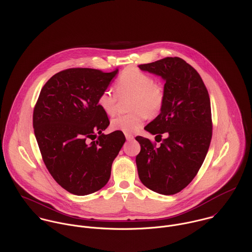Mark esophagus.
Returning a JSON list of instances; mask_svg holds the SVG:
<instances>
[{"label": "esophagus", "instance_id": "34e87169", "mask_svg": "<svg viewBox=\"0 0 252 252\" xmlns=\"http://www.w3.org/2000/svg\"><path fill=\"white\" fill-rule=\"evenodd\" d=\"M125 137H126V139H127V141H133V140L135 139V137H134L132 134H128V133L125 134Z\"/></svg>", "mask_w": 252, "mask_h": 252}]
</instances>
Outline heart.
Listing matches in <instances>:
<instances>
[{"mask_svg":"<svg viewBox=\"0 0 252 252\" xmlns=\"http://www.w3.org/2000/svg\"><path fill=\"white\" fill-rule=\"evenodd\" d=\"M115 93L104 90L98 98V106L108 115H112L117 109L119 99H129V109L126 114L115 116L110 121L113 130L132 133L139 130L144 124L146 115L155 116L163 107L165 92L159 82L138 69L129 68L123 71L114 84Z\"/></svg>","mask_w":252,"mask_h":252,"instance_id":"b5f03b06","label":"heart"}]
</instances>
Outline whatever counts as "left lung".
Segmentation results:
<instances>
[{
    "instance_id": "obj_1",
    "label": "left lung",
    "mask_w": 252,
    "mask_h": 252,
    "mask_svg": "<svg viewBox=\"0 0 252 252\" xmlns=\"http://www.w3.org/2000/svg\"><path fill=\"white\" fill-rule=\"evenodd\" d=\"M139 68L165 81L163 107L144 127L157 143L162 141L161 145L136 137L141 144L136 157L139 178L156 193L174 195L195 178L208 153L213 135L210 96L200 74L179 57ZM162 133L167 136L165 139Z\"/></svg>"
}]
</instances>
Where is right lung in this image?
I'll list each match as a JSON object with an SVG mask.
<instances>
[{
  "mask_svg": "<svg viewBox=\"0 0 252 252\" xmlns=\"http://www.w3.org/2000/svg\"><path fill=\"white\" fill-rule=\"evenodd\" d=\"M117 73L88 68L57 72L42 87L34 108L42 160L56 182L74 195L94 193L108 183L126 141L121 131L103 133L109 120L98 106L99 95Z\"/></svg>",
  "mask_w": 252,
  "mask_h": 252,
  "instance_id": "obj_1",
  "label": "right lung"
}]
</instances>
